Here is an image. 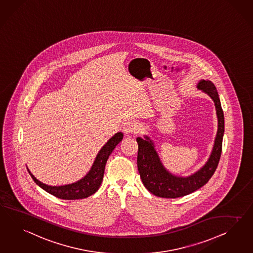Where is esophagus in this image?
<instances>
[{
	"label": "esophagus",
	"mask_w": 253,
	"mask_h": 253,
	"mask_svg": "<svg viewBox=\"0 0 253 253\" xmlns=\"http://www.w3.org/2000/svg\"><path fill=\"white\" fill-rule=\"evenodd\" d=\"M138 130V125L137 123L132 121V120H129L127 122L124 123L123 125V131L125 132V134H129V133H132V132H136Z\"/></svg>",
	"instance_id": "34e87169"
}]
</instances>
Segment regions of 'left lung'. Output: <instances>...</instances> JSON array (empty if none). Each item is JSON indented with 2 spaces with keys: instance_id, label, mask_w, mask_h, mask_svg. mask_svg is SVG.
Wrapping results in <instances>:
<instances>
[{
  "instance_id": "1",
  "label": "left lung",
  "mask_w": 253,
  "mask_h": 253,
  "mask_svg": "<svg viewBox=\"0 0 253 253\" xmlns=\"http://www.w3.org/2000/svg\"><path fill=\"white\" fill-rule=\"evenodd\" d=\"M197 89L210 96L213 101L218 121V129L212 153L206 163L199 170L187 177L172 174L162 164L155 144L150 137L144 135V138H136L138 143L137 167L140 177L144 187L157 197L178 198L197 191L212 178L217 168L225 131L224 112L221 107L217 90L211 81L205 79L200 80L197 84Z\"/></svg>"
}]
</instances>
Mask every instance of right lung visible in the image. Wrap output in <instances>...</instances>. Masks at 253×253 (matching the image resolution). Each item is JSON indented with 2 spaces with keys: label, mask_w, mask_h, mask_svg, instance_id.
I'll list each match as a JSON object with an SVG mask.
<instances>
[{
  "label": "right lung",
  "mask_w": 253,
  "mask_h": 253,
  "mask_svg": "<svg viewBox=\"0 0 253 253\" xmlns=\"http://www.w3.org/2000/svg\"><path fill=\"white\" fill-rule=\"evenodd\" d=\"M123 138L122 131L117 132L109 139L106 144L103 145L102 148L96 155L95 161L92 165L88 173L81 178L80 180L71 183V184L62 185V186H49L42 183L28 169L30 176L33 178L36 184L39 185L44 191H47L57 198L62 200H78V199L87 198L94 194L100 187L104 176L105 166L107 160L109 159L110 154L117 144H119Z\"/></svg>",
  "instance_id": "1"
}]
</instances>
